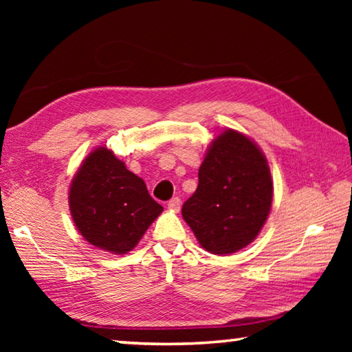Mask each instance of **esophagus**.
Listing matches in <instances>:
<instances>
[{
  "mask_svg": "<svg viewBox=\"0 0 352 352\" xmlns=\"http://www.w3.org/2000/svg\"><path fill=\"white\" fill-rule=\"evenodd\" d=\"M180 205H182V200L178 199V197H174V199H170L169 201H168V208L170 211H175V212H178L180 211Z\"/></svg>",
  "mask_w": 352,
  "mask_h": 352,
  "instance_id": "1",
  "label": "esophagus"
}]
</instances>
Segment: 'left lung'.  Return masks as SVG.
I'll return each mask as SVG.
<instances>
[{"mask_svg": "<svg viewBox=\"0 0 352 352\" xmlns=\"http://www.w3.org/2000/svg\"><path fill=\"white\" fill-rule=\"evenodd\" d=\"M272 200L264 153L248 136L228 129L208 147L199 186L183 204L182 216L206 252L230 254L256 239Z\"/></svg>", "mask_w": 352, "mask_h": 352, "instance_id": "8db88e82", "label": "left lung"}]
</instances>
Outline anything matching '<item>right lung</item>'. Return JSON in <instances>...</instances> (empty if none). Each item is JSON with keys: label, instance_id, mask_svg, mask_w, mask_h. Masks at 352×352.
<instances>
[{"label": "right lung", "instance_id": "obj_1", "mask_svg": "<svg viewBox=\"0 0 352 352\" xmlns=\"http://www.w3.org/2000/svg\"><path fill=\"white\" fill-rule=\"evenodd\" d=\"M69 211L83 239L113 254L136 247L163 211L142 178L130 172L107 147L83 160L71 182Z\"/></svg>", "mask_w": 352, "mask_h": 352}]
</instances>
